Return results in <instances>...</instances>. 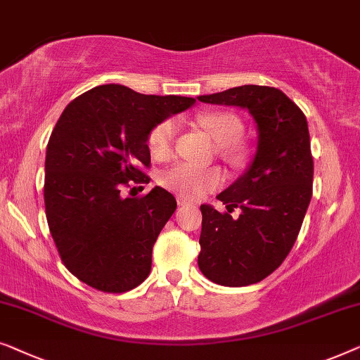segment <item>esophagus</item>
<instances>
[{"instance_id":"1","label":"esophagus","mask_w":360,"mask_h":360,"mask_svg":"<svg viewBox=\"0 0 360 360\" xmlns=\"http://www.w3.org/2000/svg\"><path fill=\"white\" fill-rule=\"evenodd\" d=\"M178 204L181 207H184V205H191V202L187 200V199H184V197H178Z\"/></svg>"}]
</instances>
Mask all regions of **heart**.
<instances>
[{
    "mask_svg": "<svg viewBox=\"0 0 360 360\" xmlns=\"http://www.w3.org/2000/svg\"><path fill=\"white\" fill-rule=\"evenodd\" d=\"M200 127L221 145L224 155L231 161H240L245 156L238 140L241 139V119L231 112H207L199 117ZM178 134V122L174 119H165L155 125L148 134V148L156 158H166L173 150ZM161 182L168 189L184 197L197 199L207 192L214 191L224 182V174L219 168H199L191 163H176L161 174Z\"/></svg>",
    "mask_w": 360,
    "mask_h": 360,
    "instance_id": "b5f03b06",
    "label": "heart"
}]
</instances>
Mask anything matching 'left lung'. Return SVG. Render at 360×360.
<instances>
[{"label": "left lung", "instance_id": "obj_1", "mask_svg": "<svg viewBox=\"0 0 360 360\" xmlns=\"http://www.w3.org/2000/svg\"><path fill=\"white\" fill-rule=\"evenodd\" d=\"M200 103L248 109L257 125V150L246 173L217 199L220 214L200 205L199 269L225 287L261 282L279 267L302 229L313 189L305 114L281 89L245 84L199 96ZM242 214L233 219L231 212Z\"/></svg>", "mask_w": 360, "mask_h": 360}]
</instances>
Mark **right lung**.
<instances>
[{
    "label": "right lung",
    "instance_id": "obj_1",
    "mask_svg": "<svg viewBox=\"0 0 360 360\" xmlns=\"http://www.w3.org/2000/svg\"><path fill=\"white\" fill-rule=\"evenodd\" d=\"M194 103L103 84L60 115L45 156V215L65 267L81 282L122 293L148 277L153 245L176 199L160 186L141 197L124 191L131 181H150L143 168H150L151 129Z\"/></svg>",
    "mask_w": 360,
    "mask_h": 360
}]
</instances>
